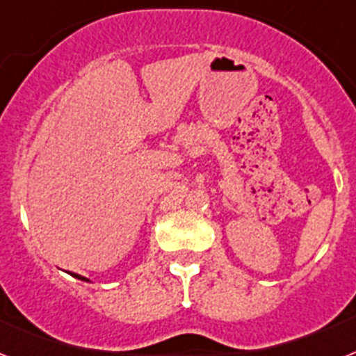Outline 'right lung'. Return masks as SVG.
Listing matches in <instances>:
<instances>
[{
	"mask_svg": "<svg viewBox=\"0 0 356 356\" xmlns=\"http://www.w3.org/2000/svg\"><path fill=\"white\" fill-rule=\"evenodd\" d=\"M72 276H74V278H78V280H83V282H89L87 278H83V276H80V275H74V273H72Z\"/></svg>",
	"mask_w": 356,
	"mask_h": 356,
	"instance_id": "1",
	"label": "right lung"
}]
</instances>
